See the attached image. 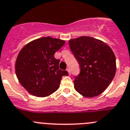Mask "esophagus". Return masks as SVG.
Listing matches in <instances>:
<instances>
[{"label": "esophagus", "mask_w": 130, "mask_h": 130, "mask_svg": "<svg viewBox=\"0 0 130 130\" xmlns=\"http://www.w3.org/2000/svg\"><path fill=\"white\" fill-rule=\"evenodd\" d=\"M67 71H68V72L69 75L71 74V71H70V68H68L67 69Z\"/></svg>", "instance_id": "obj_1"}]
</instances>
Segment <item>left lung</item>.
Listing matches in <instances>:
<instances>
[{"mask_svg": "<svg viewBox=\"0 0 130 130\" xmlns=\"http://www.w3.org/2000/svg\"><path fill=\"white\" fill-rule=\"evenodd\" d=\"M69 45L80 68L75 89L85 97L98 96L115 77L116 59L112 50L102 40L87 36L71 39Z\"/></svg>", "mask_w": 130, "mask_h": 130, "instance_id": "left-lung-1", "label": "left lung"}]
</instances>
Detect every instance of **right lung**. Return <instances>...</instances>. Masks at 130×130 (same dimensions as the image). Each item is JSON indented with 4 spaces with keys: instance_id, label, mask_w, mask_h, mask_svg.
Wrapping results in <instances>:
<instances>
[{
    "instance_id": "add662e5",
    "label": "right lung",
    "mask_w": 130,
    "mask_h": 130,
    "mask_svg": "<svg viewBox=\"0 0 130 130\" xmlns=\"http://www.w3.org/2000/svg\"><path fill=\"white\" fill-rule=\"evenodd\" d=\"M64 44L60 39L41 37L25 45L20 51L15 72L19 81L29 93L47 97L59 89L62 77L68 75L67 71L59 70L60 60L54 57Z\"/></svg>"
}]
</instances>
